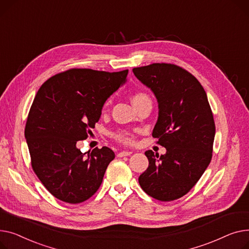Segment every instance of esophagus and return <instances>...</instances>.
I'll list each match as a JSON object with an SVG mask.
<instances>
[{"mask_svg":"<svg viewBox=\"0 0 249 249\" xmlns=\"http://www.w3.org/2000/svg\"><path fill=\"white\" fill-rule=\"evenodd\" d=\"M131 154H133V152H129V151H123V152H120V153L118 154V157L123 158V157H125V156H130Z\"/></svg>","mask_w":249,"mask_h":249,"instance_id":"34e87169","label":"esophagus"}]
</instances>
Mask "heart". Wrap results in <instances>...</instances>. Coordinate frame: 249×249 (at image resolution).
Wrapping results in <instances>:
<instances>
[{
	"label": "heart",
	"instance_id": "obj_1",
	"mask_svg": "<svg viewBox=\"0 0 249 249\" xmlns=\"http://www.w3.org/2000/svg\"><path fill=\"white\" fill-rule=\"evenodd\" d=\"M147 99H150V97L143 92H137L133 96H131V101H133L134 106L139 104V102H141L142 100H147ZM109 104H110V99L107 100V102L105 104V107H108ZM114 138L124 143H130L134 140V137H133V135H131L130 131L125 130V129H120L116 131V133L114 134Z\"/></svg>",
	"mask_w": 249,
	"mask_h": 249
}]
</instances>
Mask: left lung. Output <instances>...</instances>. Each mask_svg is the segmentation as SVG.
Instances as JSON below:
<instances>
[{
  "label": "left lung",
  "mask_w": 249,
  "mask_h": 249,
  "mask_svg": "<svg viewBox=\"0 0 249 249\" xmlns=\"http://www.w3.org/2000/svg\"><path fill=\"white\" fill-rule=\"evenodd\" d=\"M133 72L157 98L152 135L167 150L162 156L144 153L149 167L139 183L157 200L179 199L195 186L212 158L215 124L207 94L191 73L177 65L153 63Z\"/></svg>",
  "instance_id": "8db88e82"
}]
</instances>
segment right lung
Listing matches in <instances>:
<instances>
[{
  "instance_id": "obj_1",
  "label": "right lung",
  "mask_w": 249,
  "mask_h": 249,
  "mask_svg": "<svg viewBox=\"0 0 249 249\" xmlns=\"http://www.w3.org/2000/svg\"><path fill=\"white\" fill-rule=\"evenodd\" d=\"M128 70L69 69L44 82L29 111L25 139L32 168L57 199L77 204L101 185L114 153H81L76 142L92 134L107 99L126 82Z\"/></svg>"
}]
</instances>
